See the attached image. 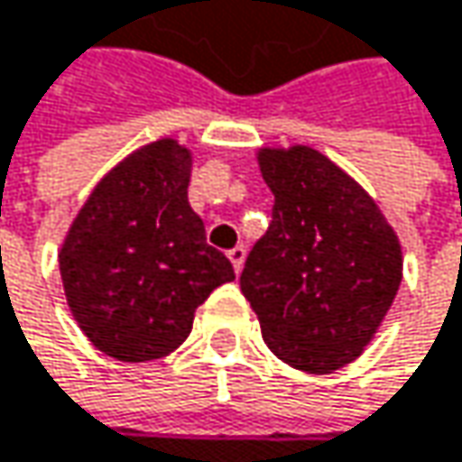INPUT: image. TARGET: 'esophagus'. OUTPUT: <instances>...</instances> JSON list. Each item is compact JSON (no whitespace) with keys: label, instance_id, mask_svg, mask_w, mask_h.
<instances>
[{"label":"esophagus","instance_id":"obj_1","mask_svg":"<svg viewBox=\"0 0 462 462\" xmlns=\"http://www.w3.org/2000/svg\"><path fill=\"white\" fill-rule=\"evenodd\" d=\"M226 257H229V263H233L236 273H241L244 260H246V249H244V246H236V249H229V252H226Z\"/></svg>","mask_w":462,"mask_h":462}]
</instances>
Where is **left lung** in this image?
Wrapping results in <instances>:
<instances>
[{
	"label": "left lung",
	"instance_id": "8db88e82",
	"mask_svg": "<svg viewBox=\"0 0 462 462\" xmlns=\"http://www.w3.org/2000/svg\"><path fill=\"white\" fill-rule=\"evenodd\" d=\"M260 167L276 199L241 292L279 360L309 374L338 371L365 349L398 295V236L376 202L314 148H265Z\"/></svg>",
	"mask_w": 462,
	"mask_h": 462
}]
</instances>
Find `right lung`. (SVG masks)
Segmentation results:
<instances>
[{"instance_id": "1", "label": "right lung", "mask_w": 462, "mask_h": 462, "mask_svg": "<svg viewBox=\"0 0 462 462\" xmlns=\"http://www.w3.org/2000/svg\"><path fill=\"white\" fill-rule=\"evenodd\" d=\"M191 156L156 140L110 170L64 238L59 268L72 317L88 341L124 363L170 355L191 333L205 298L236 279L205 244L186 199Z\"/></svg>"}]
</instances>
